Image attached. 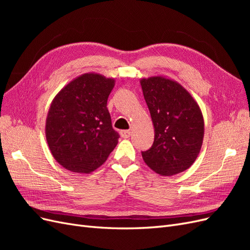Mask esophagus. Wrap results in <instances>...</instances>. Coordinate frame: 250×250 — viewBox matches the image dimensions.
Listing matches in <instances>:
<instances>
[{
    "mask_svg": "<svg viewBox=\"0 0 250 250\" xmlns=\"http://www.w3.org/2000/svg\"><path fill=\"white\" fill-rule=\"evenodd\" d=\"M120 134L123 139H128L131 135V131L130 130H122L120 132Z\"/></svg>",
    "mask_w": 250,
    "mask_h": 250,
    "instance_id": "esophagus-1",
    "label": "esophagus"
}]
</instances>
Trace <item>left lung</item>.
<instances>
[{
	"mask_svg": "<svg viewBox=\"0 0 250 250\" xmlns=\"http://www.w3.org/2000/svg\"><path fill=\"white\" fill-rule=\"evenodd\" d=\"M154 127V142L142 152L148 167L162 176L176 175L197 158L204 137L198 103L177 81L166 76L140 80Z\"/></svg>",
	"mask_w": 250,
	"mask_h": 250,
	"instance_id": "1",
	"label": "left lung"
}]
</instances>
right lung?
<instances>
[{"instance_id": "obj_1", "label": "right lung", "mask_w": 250, "mask_h": 250, "mask_svg": "<svg viewBox=\"0 0 250 250\" xmlns=\"http://www.w3.org/2000/svg\"><path fill=\"white\" fill-rule=\"evenodd\" d=\"M116 80L85 73L65 84L53 99L46 139L55 161L74 173L88 174L106 162L120 135L113 130L107 99Z\"/></svg>"}]
</instances>
